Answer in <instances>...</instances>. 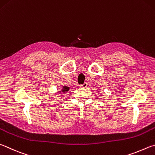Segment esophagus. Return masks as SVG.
<instances>
[{
    "label": "esophagus",
    "instance_id": "esophagus-1",
    "mask_svg": "<svg viewBox=\"0 0 155 155\" xmlns=\"http://www.w3.org/2000/svg\"><path fill=\"white\" fill-rule=\"evenodd\" d=\"M87 87V83H83V85H80V87H81V88H86Z\"/></svg>",
    "mask_w": 155,
    "mask_h": 155
}]
</instances>
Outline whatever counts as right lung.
I'll list each match as a JSON object with an SVG mask.
<instances>
[{
	"mask_svg": "<svg viewBox=\"0 0 155 155\" xmlns=\"http://www.w3.org/2000/svg\"><path fill=\"white\" fill-rule=\"evenodd\" d=\"M70 89V87L68 86H63L61 89V94H66V93L68 92Z\"/></svg>",
	"mask_w": 155,
	"mask_h": 155,
	"instance_id": "1",
	"label": "right lung"
}]
</instances>
